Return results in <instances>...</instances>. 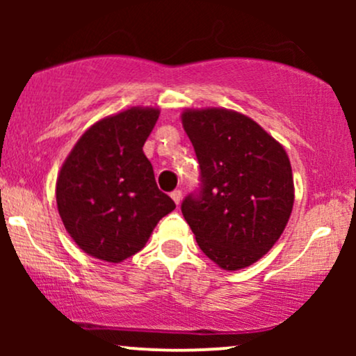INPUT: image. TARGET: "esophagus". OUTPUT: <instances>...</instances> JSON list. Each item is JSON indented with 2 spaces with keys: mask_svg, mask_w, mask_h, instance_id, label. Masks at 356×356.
Wrapping results in <instances>:
<instances>
[{
  "mask_svg": "<svg viewBox=\"0 0 356 356\" xmlns=\"http://www.w3.org/2000/svg\"><path fill=\"white\" fill-rule=\"evenodd\" d=\"M170 197H172V201L179 206V204H181V201H182V192L181 191L170 192Z\"/></svg>",
  "mask_w": 356,
  "mask_h": 356,
  "instance_id": "obj_1",
  "label": "esophagus"
}]
</instances>
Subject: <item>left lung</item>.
Segmentation results:
<instances>
[{"label":"left lung","instance_id":"obj_1","mask_svg":"<svg viewBox=\"0 0 356 356\" xmlns=\"http://www.w3.org/2000/svg\"><path fill=\"white\" fill-rule=\"evenodd\" d=\"M182 127L202 172L197 199L182 202L199 248L224 271L259 261L283 234L295 184L284 147L229 108H186Z\"/></svg>","mask_w":356,"mask_h":356}]
</instances>
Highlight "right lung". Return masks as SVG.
I'll return each mask as SVG.
<instances>
[{"instance_id":"right-lung-1","label":"right lung","mask_w":356,"mask_h":356,"mask_svg":"<svg viewBox=\"0 0 356 356\" xmlns=\"http://www.w3.org/2000/svg\"><path fill=\"white\" fill-rule=\"evenodd\" d=\"M159 113L157 107H129L100 118L61 165L55 191L61 222L95 259L122 263L136 254L175 209L142 149Z\"/></svg>"}]
</instances>
